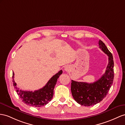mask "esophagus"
Instances as JSON below:
<instances>
[{
    "label": "esophagus",
    "instance_id": "1",
    "mask_svg": "<svg viewBox=\"0 0 125 125\" xmlns=\"http://www.w3.org/2000/svg\"><path fill=\"white\" fill-rule=\"evenodd\" d=\"M70 66H66L65 68H64V70L66 71V72H69L70 71Z\"/></svg>",
    "mask_w": 125,
    "mask_h": 125
}]
</instances>
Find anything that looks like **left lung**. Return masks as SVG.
I'll return each instance as SVG.
<instances>
[{"label": "left lung", "mask_w": 125, "mask_h": 125, "mask_svg": "<svg viewBox=\"0 0 125 125\" xmlns=\"http://www.w3.org/2000/svg\"><path fill=\"white\" fill-rule=\"evenodd\" d=\"M99 45L100 49L108 56L109 62L105 73L94 83L71 81L73 97L76 102L84 106H91L103 100L113 83L114 63L113 55L102 41H99Z\"/></svg>", "instance_id": "1"}]
</instances>
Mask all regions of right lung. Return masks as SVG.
Wrapping results in <instances>:
<instances>
[{"instance_id": "1", "label": "right lung", "mask_w": 125, "mask_h": 125, "mask_svg": "<svg viewBox=\"0 0 125 125\" xmlns=\"http://www.w3.org/2000/svg\"><path fill=\"white\" fill-rule=\"evenodd\" d=\"M63 72L62 70L53 75L44 87L34 91H27L20 90L17 87V84L14 81V73H12V82L13 85L24 103L31 106L40 107L49 103L53 98L54 89L56 84L57 79Z\"/></svg>"}]
</instances>
